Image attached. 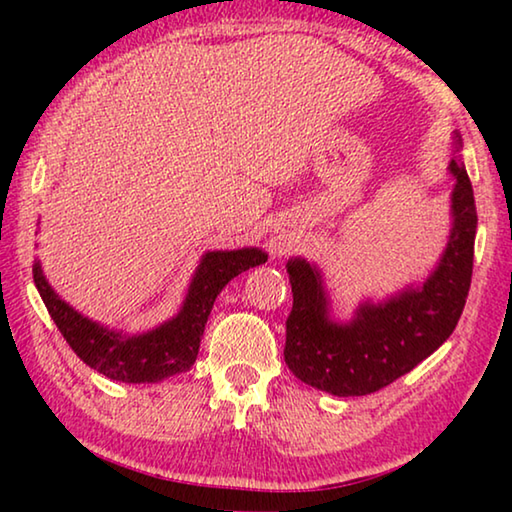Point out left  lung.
Instances as JSON below:
<instances>
[{"label": "left lung", "instance_id": "obj_1", "mask_svg": "<svg viewBox=\"0 0 512 512\" xmlns=\"http://www.w3.org/2000/svg\"><path fill=\"white\" fill-rule=\"evenodd\" d=\"M454 133L447 171L449 228L443 255L422 282L391 296L363 298L348 320L334 314L323 271L305 257H291L287 273L293 309L287 318L284 361L305 384L336 397L370 395L411 372L454 332L472 282L476 205Z\"/></svg>", "mask_w": 512, "mask_h": 512}]
</instances>
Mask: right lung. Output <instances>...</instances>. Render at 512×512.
<instances>
[{
    "mask_svg": "<svg viewBox=\"0 0 512 512\" xmlns=\"http://www.w3.org/2000/svg\"><path fill=\"white\" fill-rule=\"evenodd\" d=\"M266 259L264 250L255 246L207 250L196 266L178 314L140 334L110 329L76 311L51 287L40 259L33 264V282L60 334L83 363L108 379L155 384L194 366L216 296L239 273L264 264Z\"/></svg>",
    "mask_w": 512,
    "mask_h": 512,
    "instance_id": "obj_1",
    "label": "right lung"
}]
</instances>
